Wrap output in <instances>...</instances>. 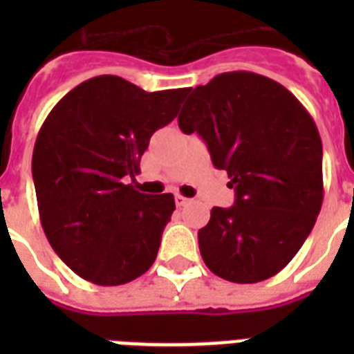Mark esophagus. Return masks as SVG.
I'll return each mask as SVG.
<instances>
[{"label": "esophagus", "instance_id": "esophagus-1", "mask_svg": "<svg viewBox=\"0 0 354 354\" xmlns=\"http://www.w3.org/2000/svg\"><path fill=\"white\" fill-rule=\"evenodd\" d=\"M174 202H176L178 207H182V205L187 204L189 198H185V196H182V194H176V196H174Z\"/></svg>", "mask_w": 354, "mask_h": 354}]
</instances>
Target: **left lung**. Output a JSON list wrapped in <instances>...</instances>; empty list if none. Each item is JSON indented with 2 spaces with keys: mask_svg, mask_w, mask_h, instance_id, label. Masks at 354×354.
<instances>
[{
  "mask_svg": "<svg viewBox=\"0 0 354 354\" xmlns=\"http://www.w3.org/2000/svg\"><path fill=\"white\" fill-rule=\"evenodd\" d=\"M230 176L232 207H213L198 232L205 266L232 283H259L290 263L324 202L322 139L314 119L279 82L216 75L196 86L178 118Z\"/></svg>",
  "mask_w": 354,
  "mask_h": 354,
  "instance_id": "obj_1",
  "label": "left lung"
}]
</instances>
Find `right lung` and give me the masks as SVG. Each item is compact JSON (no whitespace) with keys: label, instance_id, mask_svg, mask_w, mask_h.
I'll return each instance as SVG.
<instances>
[{"label":"right lung","instance_id":"add662e5","mask_svg":"<svg viewBox=\"0 0 354 354\" xmlns=\"http://www.w3.org/2000/svg\"><path fill=\"white\" fill-rule=\"evenodd\" d=\"M185 95L187 88L149 93L101 75L62 97L41 124L32 152L41 227L82 279L124 285L156 261L174 196L139 193L127 182Z\"/></svg>","mask_w":354,"mask_h":354}]
</instances>
